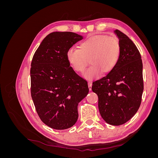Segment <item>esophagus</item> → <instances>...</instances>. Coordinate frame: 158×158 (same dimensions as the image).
<instances>
[{"label":"esophagus","mask_w":158,"mask_h":158,"mask_svg":"<svg viewBox=\"0 0 158 158\" xmlns=\"http://www.w3.org/2000/svg\"><path fill=\"white\" fill-rule=\"evenodd\" d=\"M88 88H89V90H92V82H88Z\"/></svg>","instance_id":"esophagus-1"}]
</instances>
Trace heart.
<instances>
[{"instance_id":"b5f03b06","label":"heart","mask_w":158,"mask_h":158,"mask_svg":"<svg viewBox=\"0 0 158 158\" xmlns=\"http://www.w3.org/2000/svg\"><path fill=\"white\" fill-rule=\"evenodd\" d=\"M121 55L120 42L116 36L105 35L92 36L81 43L80 49L72 47L66 52V58L73 69L84 72V76L91 80L98 78L102 72L108 73L117 64Z\"/></svg>"}]
</instances>
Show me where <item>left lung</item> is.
<instances>
[{
	"mask_svg": "<svg viewBox=\"0 0 158 158\" xmlns=\"http://www.w3.org/2000/svg\"><path fill=\"white\" fill-rule=\"evenodd\" d=\"M114 33L120 42V58L112 70L93 82L92 89L98 96L103 120L118 126L130 120L139 109L144 83L139 51L125 33L118 30Z\"/></svg>",
	"mask_w": 158,
	"mask_h": 158,
	"instance_id": "8db88e82",
	"label": "left lung"
}]
</instances>
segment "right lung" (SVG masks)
<instances>
[{"instance_id":"obj_1","label":"right lung","mask_w":158,"mask_h":158,"mask_svg":"<svg viewBox=\"0 0 158 158\" xmlns=\"http://www.w3.org/2000/svg\"><path fill=\"white\" fill-rule=\"evenodd\" d=\"M83 36L70 31L47 35L33 56L31 95L41 120L48 127L64 130L78 120V103L89 92L87 81L76 74L66 52Z\"/></svg>"}]
</instances>
